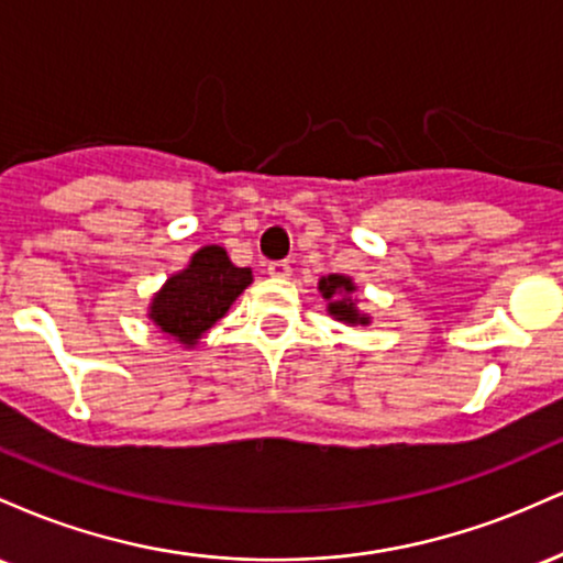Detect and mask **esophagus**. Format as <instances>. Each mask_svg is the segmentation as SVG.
Returning a JSON list of instances; mask_svg holds the SVG:
<instances>
[{
  "instance_id": "34e87169",
  "label": "esophagus",
  "mask_w": 563,
  "mask_h": 563,
  "mask_svg": "<svg viewBox=\"0 0 563 563\" xmlns=\"http://www.w3.org/2000/svg\"><path fill=\"white\" fill-rule=\"evenodd\" d=\"M269 277H275V280H286V277H290V264L288 262H273L267 267Z\"/></svg>"
}]
</instances>
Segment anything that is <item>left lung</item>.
Masks as SVG:
<instances>
[{
    "instance_id": "left-lung-1",
    "label": "left lung",
    "mask_w": 563,
    "mask_h": 563,
    "mask_svg": "<svg viewBox=\"0 0 563 563\" xmlns=\"http://www.w3.org/2000/svg\"><path fill=\"white\" fill-rule=\"evenodd\" d=\"M318 290L328 301V314L344 325H371V314L357 307V286L346 275H325L320 277Z\"/></svg>"
}]
</instances>
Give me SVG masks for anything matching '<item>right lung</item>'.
<instances>
[{"label":"right lung","instance_id":"add662e5","mask_svg":"<svg viewBox=\"0 0 563 563\" xmlns=\"http://www.w3.org/2000/svg\"><path fill=\"white\" fill-rule=\"evenodd\" d=\"M254 283L249 267H235L222 245H203L185 269L166 277L153 294L147 320L174 344L192 349L209 328L217 325L232 301Z\"/></svg>","mask_w":563,"mask_h":563}]
</instances>
